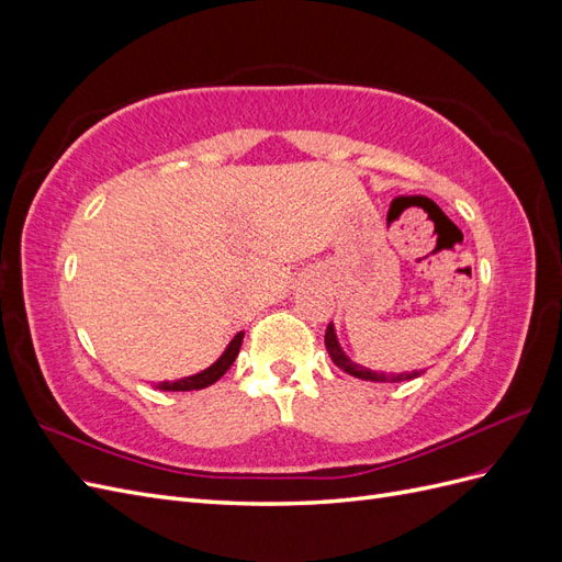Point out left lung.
I'll list each match as a JSON object with an SVG mask.
<instances>
[{
    "mask_svg": "<svg viewBox=\"0 0 562 562\" xmlns=\"http://www.w3.org/2000/svg\"><path fill=\"white\" fill-rule=\"evenodd\" d=\"M326 349H328V353H330V359H333V363L339 368V370H345L347 375H351V378H359V380H366V382H405V380H415V378H419L424 370H413V372H398V375H394V372H378V370H370V368H363V366H359V363H353L349 356L345 353V349L339 347V342H337V333H335V326L330 323L328 326V330H326Z\"/></svg>",
    "mask_w": 562,
    "mask_h": 562,
    "instance_id": "left-lung-1",
    "label": "left lung"
}]
</instances>
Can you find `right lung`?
I'll list each match as a JSON object with an SVG mask.
<instances>
[{"label":"right lung","instance_id":"1","mask_svg":"<svg viewBox=\"0 0 562 562\" xmlns=\"http://www.w3.org/2000/svg\"><path fill=\"white\" fill-rule=\"evenodd\" d=\"M241 342H244V333H236L232 342L227 345V349L223 351V356H220V359L213 366L196 372V375L182 378V380H176V382H159L157 389H161V391H194V389H206V386L215 384L232 368L236 356H239Z\"/></svg>","mask_w":562,"mask_h":562}]
</instances>
